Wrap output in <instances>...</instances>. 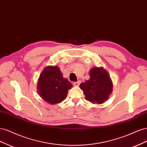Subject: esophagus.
Segmentation results:
<instances>
[{
    "label": "esophagus",
    "instance_id": "obj_1",
    "mask_svg": "<svg viewBox=\"0 0 147 147\" xmlns=\"http://www.w3.org/2000/svg\"><path fill=\"white\" fill-rule=\"evenodd\" d=\"M80 84V81H78V82H74L73 83V84L74 86H79V84Z\"/></svg>",
    "mask_w": 147,
    "mask_h": 147
}]
</instances>
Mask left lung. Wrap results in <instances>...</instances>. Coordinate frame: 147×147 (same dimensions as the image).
Segmentation results:
<instances>
[{"mask_svg": "<svg viewBox=\"0 0 147 147\" xmlns=\"http://www.w3.org/2000/svg\"><path fill=\"white\" fill-rule=\"evenodd\" d=\"M90 78L80 84L85 99L92 104H102L112 92V82L103 68L94 67L90 71Z\"/></svg>", "mask_w": 147, "mask_h": 147, "instance_id": "8db88e82", "label": "left lung"}]
</instances>
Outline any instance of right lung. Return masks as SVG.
<instances>
[{
    "label": "right lung",
    "instance_id": "right-lung-1",
    "mask_svg": "<svg viewBox=\"0 0 147 147\" xmlns=\"http://www.w3.org/2000/svg\"><path fill=\"white\" fill-rule=\"evenodd\" d=\"M71 87L72 84L63 77L59 67L49 66L43 70L40 76L38 92L48 103L55 104L65 99Z\"/></svg>",
    "mask_w": 147,
    "mask_h": 147
}]
</instances>
